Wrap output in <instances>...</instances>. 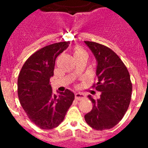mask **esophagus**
Here are the masks:
<instances>
[{
    "label": "esophagus",
    "mask_w": 148,
    "mask_h": 148,
    "mask_svg": "<svg viewBox=\"0 0 148 148\" xmlns=\"http://www.w3.org/2000/svg\"><path fill=\"white\" fill-rule=\"evenodd\" d=\"M75 96V99H78V100H82V99H84L86 98V95L84 94L83 92H76Z\"/></svg>",
    "instance_id": "obj_1"
}]
</instances>
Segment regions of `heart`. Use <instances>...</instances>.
I'll return each mask as SVG.
<instances>
[{
    "instance_id": "1",
    "label": "heart",
    "mask_w": 148,
    "mask_h": 148,
    "mask_svg": "<svg viewBox=\"0 0 148 148\" xmlns=\"http://www.w3.org/2000/svg\"><path fill=\"white\" fill-rule=\"evenodd\" d=\"M82 52H84V51L82 50V49H76L75 52V54H76V53H82Z\"/></svg>"
}]
</instances>
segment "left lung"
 Masks as SVG:
<instances>
[{"label": "left lung", "mask_w": 148, "mask_h": 148, "mask_svg": "<svg viewBox=\"0 0 148 148\" xmlns=\"http://www.w3.org/2000/svg\"><path fill=\"white\" fill-rule=\"evenodd\" d=\"M84 43L96 60L98 82L92 87L101 92L99 99L87 96L93 106L84 119L95 130H108L121 121L128 109L132 92L130 74L112 49L92 41Z\"/></svg>", "instance_id": "left-lung-1"}]
</instances>
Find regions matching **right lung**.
Segmentation results:
<instances>
[{
	"label": "right lung",
	"mask_w": 148,
	"mask_h": 148,
	"mask_svg": "<svg viewBox=\"0 0 148 148\" xmlns=\"http://www.w3.org/2000/svg\"><path fill=\"white\" fill-rule=\"evenodd\" d=\"M70 42L56 43L35 52L26 61L18 79V94L22 108L35 125L44 130L58 127L75 99L70 90L54 94L49 79L54 75L56 58Z\"/></svg>",
	"instance_id": "add662e5"
}]
</instances>
